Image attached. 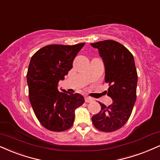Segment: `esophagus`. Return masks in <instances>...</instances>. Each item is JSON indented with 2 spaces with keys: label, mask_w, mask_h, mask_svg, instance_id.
<instances>
[{
  "label": "esophagus",
  "mask_w": 160,
  "mask_h": 160,
  "mask_svg": "<svg viewBox=\"0 0 160 160\" xmlns=\"http://www.w3.org/2000/svg\"><path fill=\"white\" fill-rule=\"evenodd\" d=\"M94 101V99L91 97H88V96H86L85 97V101L86 103H90V102H92Z\"/></svg>",
  "instance_id": "34e87169"
}]
</instances>
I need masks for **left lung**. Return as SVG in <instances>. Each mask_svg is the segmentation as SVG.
I'll use <instances>...</instances> for the list:
<instances>
[{"instance_id":"1","label":"left lung","mask_w":160,"mask_h":160,"mask_svg":"<svg viewBox=\"0 0 160 160\" xmlns=\"http://www.w3.org/2000/svg\"><path fill=\"white\" fill-rule=\"evenodd\" d=\"M91 45L99 51L105 66L107 95L112 99L109 107L99 103L101 110L92 118L94 126L103 132L122 128L131 115L136 100L138 75L133 56L118 42L104 40Z\"/></svg>"}]
</instances>
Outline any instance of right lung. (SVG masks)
I'll list each match as a JSON object with an SVG mask.
<instances>
[{
  "mask_svg": "<svg viewBox=\"0 0 160 160\" xmlns=\"http://www.w3.org/2000/svg\"><path fill=\"white\" fill-rule=\"evenodd\" d=\"M85 43L74 45H50L34 53L29 64L27 81L29 99L38 122L51 131H65L72 127L74 111L83 104V96L59 92L58 82L64 80Z\"/></svg>",
  "mask_w": 160,
  "mask_h": 160,
  "instance_id": "obj_1",
  "label": "right lung"
}]
</instances>
